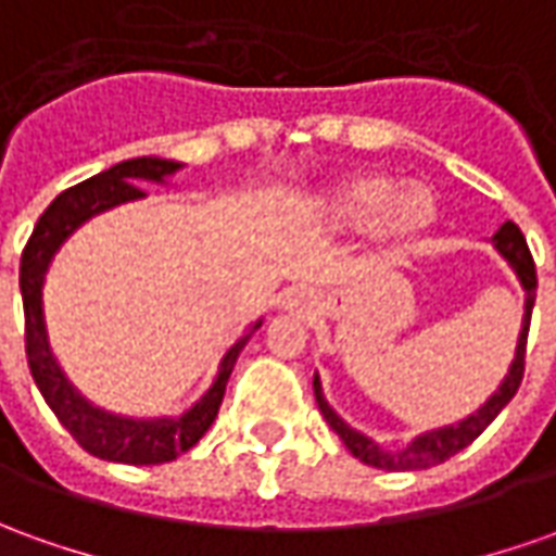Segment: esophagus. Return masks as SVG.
<instances>
[{"instance_id": "34e87169", "label": "esophagus", "mask_w": 556, "mask_h": 556, "mask_svg": "<svg viewBox=\"0 0 556 556\" xmlns=\"http://www.w3.org/2000/svg\"><path fill=\"white\" fill-rule=\"evenodd\" d=\"M281 308H285L287 315H296V317L315 315V308H317L315 290H308V287H293V290H287L285 300H281Z\"/></svg>"}]
</instances>
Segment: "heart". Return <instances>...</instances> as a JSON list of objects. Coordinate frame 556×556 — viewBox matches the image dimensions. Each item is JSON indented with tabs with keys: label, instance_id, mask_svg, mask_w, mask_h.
I'll use <instances>...</instances> for the list:
<instances>
[{
	"label": "heart",
	"instance_id": "1",
	"mask_svg": "<svg viewBox=\"0 0 556 556\" xmlns=\"http://www.w3.org/2000/svg\"><path fill=\"white\" fill-rule=\"evenodd\" d=\"M312 212L327 227L369 229L378 248L402 251L430 232L439 217V193L432 184H402L388 172H354L320 190Z\"/></svg>",
	"mask_w": 556,
	"mask_h": 556
}]
</instances>
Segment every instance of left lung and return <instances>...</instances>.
Returning a JSON list of instances; mask_svg holds the SVG:
<instances>
[{"label": "left lung", "mask_w": 556, "mask_h": 556, "mask_svg": "<svg viewBox=\"0 0 556 556\" xmlns=\"http://www.w3.org/2000/svg\"><path fill=\"white\" fill-rule=\"evenodd\" d=\"M493 248L496 254L503 256L505 263L511 266V271L518 275L520 287H523V317H520V332L518 344H515V359L508 366V372L500 381V388L493 390L484 405H478L472 415H466L457 424H447V427H439V430H427L415 435L412 442L400 451H388L381 447L375 439L363 435L359 430H354L351 424H344L342 417L336 415V408L329 405L327 396H324V384H320V375L315 372V396L320 415L327 417V424L332 427V432L344 442V447L357 457L359 463L366 466H375V469H388V472H415V469H430L435 463H445L447 457H454L457 451H463L466 445H472L481 432L488 430L493 424V417L503 412L505 405L511 402V396L518 393L520 378H523V354H527V332H530V315H533L535 305V263L530 256V248H527V239L515 224H503V227L493 232Z\"/></svg>", "instance_id": "left-lung-1"}]
</instances>
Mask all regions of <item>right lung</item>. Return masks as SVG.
Instances as JSON below:
<instances>
[{
	"instance_id": "right-lung-1",
	"label": "right lung",
	"mask_w": 556,
	"mask_h": 556,
	"mask_svg": "<svg viewBox=\"0 0 556 556\" xmlns=\"http://www.w3.org/2000/svg\"><path fill=\"white\" fill-rule=\"evenodd\" d=\"M181 168V163L163 160V156H136V160H124L117 166L105 168V172L68 187L53 199L48 212L38 217L36 229L23 248L21 296L23 315H26L29 369H33V378H36L45 402L51 405L53 415L60 417V424L75 435V442L84 451H90L99 460L154 466V463L175 460L184 451H190L208 432L214 417H217V408L224 402L227 381L241 348L251 342L256 329L263 327V317H260L241 332L236 342L229 344L227 354L220 357L212 388L205 390L190 408H184L181 415L126 417L105 412L68 381L60 359L53 357L48 324H45V275L51 269L56 251L66 244L75 229L84 227L96 214L111 212L124 202L144 199V190L136 187L139 181L168 184V178Z\"/></svg>"
}]
</instances>
